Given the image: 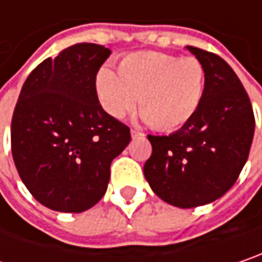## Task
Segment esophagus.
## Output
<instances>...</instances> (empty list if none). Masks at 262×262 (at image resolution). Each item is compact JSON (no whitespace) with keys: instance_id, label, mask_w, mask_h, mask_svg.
Masks as SVG:
<instances>
[{"instance_id":"34e87169","label":"esophagus","mask_w":262,"mask_h":262,"mask_svg":"<svg viewBox=\"0 0 262 262\" xmlns=\"http://www.w3.org/2000/svg\"><path fill=\"white\" fill-rule=\"evenodd\" d=\"M131 137H133V139H140V137H144V134H141L140 131L131 129Z\"/></svg>"}]
</instances>
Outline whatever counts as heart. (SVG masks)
<instances>
[{"label": "heart", "instance_id": "heart-1", "mask_svg": "<svg viewBox=\"0 0 262 262\" xmlns=\"http://www.w3.org/2000/svg\"><path fill=\"white\" fill-rule=\"evenodd\" d=\"M118 72L104 66L95 77L98 101L113 119H122L139 103L150 126L174 131L195 116L203 101L206 71L195 58L139 52L125 56Z\"/></svg>", "mask_w": 262, "mask_h": 262}]
</instances>
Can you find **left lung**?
Returning <instances> with one entry per match:
<instances>
[{"label": "left lung", "mask_w": 262, "mask_h": 262, "mask_svg": "<svg viewBox=\"0 0 262 262\" xmlns=\"http://www.w3.org/2000/svg\"><path fill=\"white\" fill-rule=\"evenodd\" d=\"M186 49L206 71L203 101L176 133L147 136L152 155L143 167L152 191L180 209L228 192L248 161L255 131L252 105L233 68L215 53Z\"/></svg>", "instance_id": "obj_1"}]
</instances>
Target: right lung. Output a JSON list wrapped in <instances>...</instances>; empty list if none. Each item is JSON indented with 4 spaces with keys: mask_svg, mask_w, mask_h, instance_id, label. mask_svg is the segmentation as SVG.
<instances>
[{
    "mask_svg": "<svg viewBox=\"0 0 262 262\" xmlns=\"http://www.w3.org/2000/svg\"><path fill=\"white\" fill-rule=\"evenodd\" d=\"M112 50L80 43L47 58L22 86L11 119V154L34 198L52 210L82 213L107 191L110 164L129 128L103 110L95 77Z\"/></svg>",
    "mask_w": 262,
    "mask_h": 262,
    "instance_id": "right-lung-1",
    "label": "right lung"
}]
</instances>
